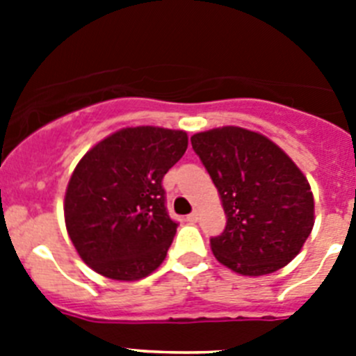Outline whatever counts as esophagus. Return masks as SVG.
Returning a JSON list of instances; mask_svg holds the SVG:
<instances>
[{"label":"esophagus","mask_w":356,"mask_h":356,"mask_svg":"<svg viewBox=\"0 0 356 356\" xmlns=\"http://www.w3.org/2000/svg\"><path fill=\"white\" fill-rule=\"evenodd\" d=\"M187 221H188V222H196V221H197V212L188 213V216H187Z\"/></svg>","instance_id":"1"}]
</instances>
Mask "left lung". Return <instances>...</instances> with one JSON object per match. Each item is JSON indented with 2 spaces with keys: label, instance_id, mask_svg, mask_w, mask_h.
<instances>
[{
  "label": "left lung",
  "instance_id": "obj_1",
  "mask_svg": "<svg viewBox=\"0 0 356 356\" xmlns=\"http://www.w3.org/2000/svg\"><path fill=\"white\" fill-rule=\"evenodd\" d=\"M226 213V228L210 238L216 259L244 276L287 266L314 228V196L291 156L262 134L238 127L191 137Z\"/></svg>",
  "mask_w": 356,
  "mask_h": 356
}]
</instances>
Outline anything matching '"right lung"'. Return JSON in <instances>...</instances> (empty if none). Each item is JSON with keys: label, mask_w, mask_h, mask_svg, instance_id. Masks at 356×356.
<instances>
[{"label": "right lung", "mask_w": 356, "mask_h": 356, "mask_svg": "<svg viewBox=\"0 0 356 356\" xmlns=\"http://www.w3.org/2000/svg\"><path fill=\"white\" fill-rule=\"evenodd\" d=\"M184 130L122 128L83 155L64 200L65 228L90 269L135 282L163 262L176 234L163 175L184 156Z\"/></svg>", "instance_id": "add662e5"}]
</instances>
